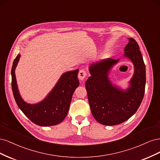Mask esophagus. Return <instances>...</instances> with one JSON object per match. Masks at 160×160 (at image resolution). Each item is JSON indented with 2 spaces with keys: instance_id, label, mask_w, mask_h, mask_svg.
I'll return each mask as SVG.
<instances>
[{
  "instance_id": "34e87169",
  "label": "esophagus",
  "mask_w": 160,
  "mask_h": 160,
  "mask_svg": "<svg viewBox=\"0 0 160 160\" xmlns=\"http://www.w3.org/2000/svg\"><path fill=\"white\" fill-rule=\"evenodd\" d=\"M87 75V72L85 70H81L79 72L78 74V78L81 80V81H83L84 79L85 78V77Z\"/></svg>"
}]
</instances>
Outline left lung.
Returning <instances> with one entry per match:
<instances>
[{
    "label": "left lung",
    "instance_id": "obj_1",
    "mask_svg": "<svg viewBox=\"0 0 160 160\" xmlns=\"http://www.w3.org/2000/svg\"><path fill=\"white\" fill-rule=\"evenodd\" d=\"M124 49V57L132 62L134 73L125 90L111 83L109 71L120 59H107L93 62L89 66L91 76L87 80L91 111L94 118L104 125H115L129 119L136 112L143 100L146 87V66L138 42L128 38Z\"/></svg>",
    "mask_w": 160,
    "mask_h": 160
}]
</instances>
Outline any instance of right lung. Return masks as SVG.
<instances>
[{
  "mask_svg": "<svg viewBox=\"0 0 160 160\" xmlns=\"http://www.w3.org/2000/svg\"><path fill=\"white\" fill-rule=\"evenodd\" d=\"M20 57V54L16 57L11 69L12 89L18 107L36 125L47 127L60 123L68 113L72 94L79 85L77 78L79 69L64 72L44 99L39 103L30 104L21 98L17 83L15 69Z\"/></svg>",
  "mask_w": 160,
  "mask_h": 160,
  "instance_id": "right-lung-1",
  "label": "right lung"
}]
</instances>
